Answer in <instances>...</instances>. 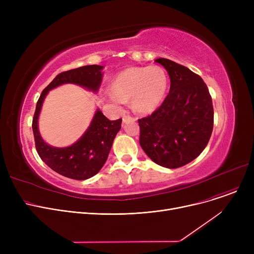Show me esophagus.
<instances>
[{"instance_id":"esophagus-1","label":"esophagus","mask_w":254,"mask_h":254,"mask_svg":"<svg viewBox=\"0 0 254 254\" xmlns=\"http://www.w3.org/2000/svg\"><path fill=\"white\" fill-rule=\"evenodd\" d=\"M123 122H124V124L129 123V122H136V118L135 117H131L129 115H125L124 118H123Z\"/></svg>"}]
</instances>
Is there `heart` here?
I'll use <instances>...</instances> for the list:
<instances>
[{"label":"heart","mask_w":254,"mask_h":254,"mask_svg":"<svg viewBox=\"0 0 254 254\" xmlns=\"http://www.w3.org/2000/svg\"><path fill=\"white\" fill-rule=\"evenodd\" d=\"M168 86V74L161 65L130 66L115 76L108 98L116 106L130 100L135 111L149 114L163 103Z\"/></svg>","instance_id":"obj_1"}]
</instances>
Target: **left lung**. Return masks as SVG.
<instances>
[{
	"label": "left lung",
	"mask_w": 254,
	"mask_h": 254,
	"mask_svg": "<svg viewBox=\"0 0 254 254\" xmlns=\"http://www.w3.org/2000/svg\"><path fill=\"white\" fill-rule=\"evenodd\" d=\"M170 77V91L151 115L139 119L140 145L155 164L176 169L190 163L207 146L214 110L203 79L189 68L157 59Z\"/></svg>",
	"instance_id": "8db88e82"
}]
</instances>
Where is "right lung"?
Returning a JSON list of instances; mask_svg holds the SVG:
<instances>
[{"label":"right lung","instance_id":"right-lung-1","mask_svg":"<svg viewBox=\"0 0 254 254\" xmlns=\"http://www.w3.org/2000/svg\"><path fill=\"white\" fill-rule=\"evenodd\" d=\"M103 65L89 64L59 74L40 96L33 118V132L36 149L42 161L59 174L75 180H85L102 169L108 158L123 119L109 120L97 109L89 127L75 143L66 147H55L47 144L39 131L38 119L48 92L63 84L72 83L89 91L98 92L103 74Z\"/></svg>","mask_w":254,"mask_h":254}]
</instances>
